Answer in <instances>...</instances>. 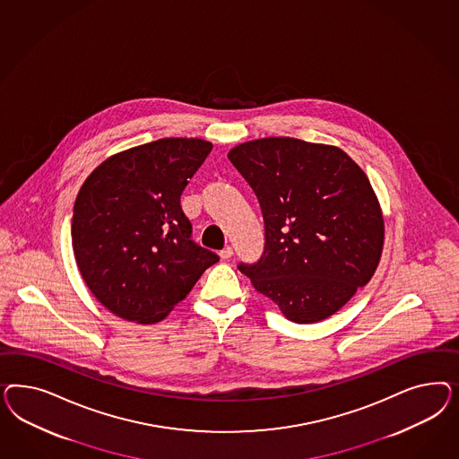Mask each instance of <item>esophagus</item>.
Wrapping results in <instances>:
<instances>
[{"instance_id": "1", "label": "esophagus", "mask_w": 459, "mask_h": 459, "mask_svg": "<svg viewBox=\"0 0 459 459\" xmlns=\"http://www.w3.org/2000/svg\"><path fill=\"white\" fill-rule=\"evenodd\" d=\"M232 255H234V249L232 247H225V249L221 250V257H222L223 261L230 259Z\"/></svg>"}]
</instances>
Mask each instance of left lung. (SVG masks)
<instances>
[{
  "instance_id": "1",
  "label": "left lung",
  "mask_w": 459,
  "mask_h": 459,
  "mask_svg": "<svg viewBox=\"0 0 459 459\" xmlns=\"http://www.w3.org/2000/svg\"><path fill=\"white\" fill-rule=\"evenodd\" d=\"M230 163L259 200L264 250L237 265L294 323L334 315L376 273L384 219L360 167L340 148L264 138L236 146Z\"/></svg>"
}]
</instances>
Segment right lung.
I'll return each mask as SVG.
<instances>
[{
    "label": "right lung",
    "instance_id": "add662e5",
    "mask_svg": "<svg viewBox=\"0 0 459 459\" xmlns=\"http://www.w3.org/2000/svg\"><path fill=\"white\" fill-rule=\"evenodd\" d=\"M210 152L204 139H158L114 154L83 183L72 246L85 284L114 315L163 320L219 263L192 238L180 204Z\"/></svg>",
    "mask_w": 459,
    "mask_h": 459
}]
</instances>
